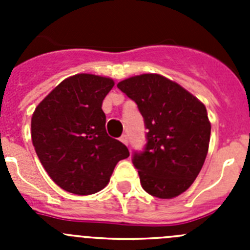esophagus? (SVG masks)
<instances>
[{
    "label": "esophagus",
    "mask_w": 250,
    "mask_h": 250,
    "mask_svg": "<svg viewBox=\"0 0 250 250\" xmlns=\"http://www.w3.org/2000/svg\"><path fill=\"white\" fill-rule=\"evenodd\" d=\"M120 141H121V143H124L125 145L129 144V138H127L126 134H123V135L120 136Z\"/></svg>",
    "instance_id": "esophagus-1"
}]
</instances>
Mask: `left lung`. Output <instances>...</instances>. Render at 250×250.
I'll return each mask as SVG.
<instances>
[{
	"instance_id": "1",
	"label": "left lung",
	"mask_w": 250,
	"mask_h": 250,
	"mask_svg": "<svg viewBox=\"0 0 250 250\" xmlns=\"http://www.w3.org/2000/svg\"><path fill=\"white\" fill-rule=\"evenodd\" d=\"M118 87L135 101L147 129L143 151H134L141 187L171 199L184 193L202 170L210 140L207 109L190 92L156 74L121 81Z\"/></svg>"
}]
</instances>
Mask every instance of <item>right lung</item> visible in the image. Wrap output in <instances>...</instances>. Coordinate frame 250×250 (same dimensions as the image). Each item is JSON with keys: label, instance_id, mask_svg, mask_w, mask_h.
Instances as JSON below:
<instances>
[{"label": "right lung", "instance_id": "add662e5", "mask_svg": "<svg viewBox=\"0 0 250 250\" xmlns=\"http://www.w3.org/2000/svg\"><path fill=\"white\" fill-rule=\"evenodd\" d=\"M109 77L79 74L57 85L35 110L31 136L50 178L68 193L90 195L107 185L115 165L130 155L106 132L103 100Z\"/></svg>", "mask_w": 250, "mask_h": 250}]
</instances>
